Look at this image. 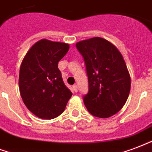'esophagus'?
Returning <instances> with one entry per match:
<instances>
[{
    "mask_svg": "<svg viewBox=\"0 0 152 152\" xmlns=\"http://www.w3.org/2000/svg\"><path fill=\"white\" fill-rule=\"evenodd\" d=\"M72 88H73V90L75 92H77V91H78V87H77V85H76V84H74L73 86H72Z\"/></svg>",
    "mask_w": 152,
    "mask_h": 152,
    "instance_id": "obj_1",
    "label": "esophagus"
}]
</instances>
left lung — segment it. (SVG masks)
<instances>
[{
    "instance_id": "1",
    "label": "left lung",
    "mask_w": 152,
    "mask_h": 152,
    "mask_svg": "<svg viewBox=\"0 0 152 152\" xmlns=\"http://www.w3.org/2000/svg\"><path fill=\"white\" fill-rule=\"evenodd\" d=\"M76 46L84 57L88 77L84 105L94 116L111 117L124 107L130 93L131 76L122 54L101 37L81 40Z\"/></svg>"
}]
</instances>
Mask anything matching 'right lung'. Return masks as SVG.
Listing matches in <instances>:
<instances>
[{
    "mask_svg": "<svg viewBox=\"0 0 152 152\" xmlns=\"http://www.w3.org/2000/svg\"><path fill=\"white\" fill-rule=\"evenodd\" d=\"M68 49V44L42 39L32 45L22 61L20 93L28 109L40 119L59 116L72 95L58 68V62Z\"/></svg>",
    "mask_w": 152,
    "mask_h": 152,
    "instance_id": "right-lung-1",
    "label": "right lung"
}]
</instances>
